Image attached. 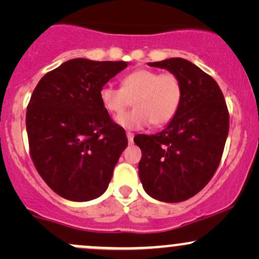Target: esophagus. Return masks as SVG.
Returning a JSON list of instances; mask_svg holds the SVG:
<instances>
[{
    "label": "esophagus",
    "instance_id": "34e87169",
    "mask_svg": "<svg viewBox=\"0 0 259 259\" xmlns=\"http://www.w3.org/2000/svg\"><path fill=\"white\" fill-rule=\"evenodd\" d=\"M126 136H127V141H129V144H133V142H134V134L127 132Z\"/></svg>",
    "mask_w": 259,
    "mask_h": 259
}]
</instances>
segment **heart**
Masks as SVG:
<instances>
[{
    "mask_svg": "<svg viewBox=\"0 0 259 259\" xmlns=\"http://www.w3.org/2000/svg\"><path fill=\"white\" fill-rule=\"evenodd\" d=\"M100 101L106 111L114 115L123 113L133 102L135 108L117 118V123L125 129H141L150 123L163 126L179 111L183 85L174 73L140 68L121 79L120 88L103 85Z\"/></svg>",
    "mask_w": 259,
    "mask_h": 259,
    "instance_id": "obj_1",
    "label": "heart"
}]
</instances>
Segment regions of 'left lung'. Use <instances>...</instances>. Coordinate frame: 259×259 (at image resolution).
Masks as SVG:
<instances>
[{"label": "left lung", "instance_id": "left-lung-1", "mask_svg": "<svg viewBox=\"0 0 259 259\" xmlns=\"http://www.w3.org/2000/svg\"><path fill=\"white\" fill-rule=\"evenodd\" d=\"M174 73L183 101L174 119L156 135H139V175L145 191L158 201L191 198L209 183L221 163L229 133V111L214 79L183 58L148 63Z\"/></svg>", "mask_w": 259, "mask_h": 259}]
</instances>
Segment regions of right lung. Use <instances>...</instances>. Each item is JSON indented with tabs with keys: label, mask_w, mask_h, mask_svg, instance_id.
<instances>
[{
	"label": "right lung",
	"mask_w": 259,
	"mask_h": 259,
	"mask_svg": "<svg viewBox=\"0 0 259 259\" xmlns=\"http://www.w3.org/2000/svg\"><path fill=\"white\" fill-rule=\"evenodd\" d=\"M126 62L75 58L41 78L26 108L29 151L56 194L82 202L99 197L127 146L125 130L100 101V89Z\"/></svg>",
	"instance_id": "obj_1"
}]
</instances>
